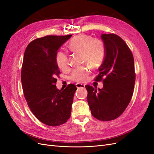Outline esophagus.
<instances>
[{"mask_svg":"<svg viewBox=\"0 0 154 154\" xmlns=\"http://www.w3.org/2000/svg\"><path fill=\"white\" fill-rule=\"evenodd\" d=\"M76 87L77 88H83V87H85V85L82 84V83H76Z\"/></svg>","mask_w":154,"mask_h":154,"instance_id":"obj_1","label":"esophagus"}]
</instances>
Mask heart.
<instances>
[{
	"mask_svg": "<svg viewBox=\"0 0 154 154\" xmlns=\"http://www.w3.org/2000/svg\"><path fill=\"white\" fill-rule=\"evenodd\" d=\"M67 48L72 53H80L83 63L92 67H97L103 63L106 54V46L104 42L97 38H92L88 35L80 34L72 38L67 45ZM56 62L59 69L64 70L68 66L67 54L60 51L56 56ZM90 73L88 66H83L73 71L71 79L76 82L86 80Z\"/></svg>",
	"mask_w": 154,
	"mask_h": 154,
	"instance_id": "heart-1",
	"label": "heart"
}]
</instances>
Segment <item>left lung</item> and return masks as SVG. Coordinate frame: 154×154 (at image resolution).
Returning <instances> with one entry per match:
<instances>
[{
	"mask_svg": "<svg viewBox=\"0 0 154 154\" xmlns=\"http://www.w3.org/2000/svg\"><path fill=\"white\" fill-rule=\"evenodd\" d=\"M106 54L95 79L103 81L98 88L86 85L87 101L92 115L101 121L118 118L128 105L133 94L136 73L131 51L125 41L115 34H102Z\"/></svg>",
	"mask_w": 154,
	"mask_h": 154,
	"instance_id": "1",
	"label": "left lung"
}]
</instances>
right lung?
I'll return each mask as SVG.
<instances>
[{
  "instance_id": "obj_1",
  "label": "right lung",
  "mask_w": 154,
  "mask_h": 154,
  "mask_svg": "<svg viewBox=\"0 0 154 154\" xmlns=\"http://www.w3.org/2000/svg\"><path fill=\"white\" fill-rule=\"evenodd\" d=\"M72 35L45 36L30 42L23 60L21 81L30 110L40 122L57 127L67 122L77 88L69 84L64 90L56 86L60 71L56 62L60 48Z\"/></svg>"
}]
</instances>
